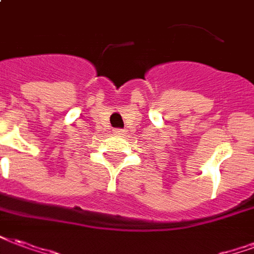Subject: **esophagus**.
Here are the masks:
<instances>
[{"instance_id": "esophagus-1", "label": "esophagus", "mask_w": 254, "mask_h": 254, "mask_svg": "<svg viewBox=\"0 0 254 254\" xmlns=\"http://www.w3.org/2000/svg\"><path fill=\"white\" fill-rule=\"evenodd\" d=\"M113 133L117 134V136H122V134H125V129H114Z\"/></svg>"}]
</instances>
